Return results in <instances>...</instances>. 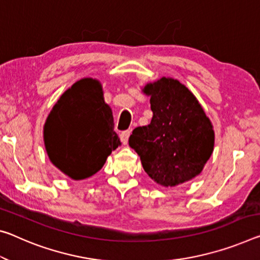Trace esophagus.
Listing matches in <instances>:
<instances>
[{
	"label": "esophagus",
	"instance_id": "1",
	"mask_svg": "<svg viewBox=\"0 0 260 260\" xmlns=\"http://www.w3.org/2000/svg\"><path fill=\"white\" fill-rule=\"evenodd\" d=\"M129 135H131V131H123V132H121L120 140H121V142L123 143V145H127V142H128Z\"/></svg>",
	"mask_w": 260,
	"mask_h": 260
}]
</instances>
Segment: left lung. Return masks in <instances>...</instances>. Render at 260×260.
<instances>
[{"label":"left lung","instance_id":"1","mask_svg":"<svg viewBox=\"0 0 260 260\" xmlns=\"http://www.w3.org/2000/svg\"><path fill=\"white\" fill-rule=\"evenodd\" d=\"M150 96L149 125L137 127L129 147L152 180L176 186L203 171L214 148V131L193 93L174 78L162 77L143 89Z\"/></svg>","mask_w":260,"mask_h":260}]
</instances>
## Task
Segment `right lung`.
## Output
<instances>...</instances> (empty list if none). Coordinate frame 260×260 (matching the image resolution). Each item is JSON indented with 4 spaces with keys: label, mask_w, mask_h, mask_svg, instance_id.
I'll return each mask as SVG.
<instances>
[{
    "label": "right lung",
    "mask_w": 260,
    "mask_h": 260,
    "mask_svg": "<svg viewBox=\"0 0 260 260\" xmlns=\"http://www.w3.org/2000/svg\"><path fill=\"white\" fill-rule=\"evenodd\" d=\"M44 140L51 162L71 178L101 170L120 140L100 82L83 78L61 96L45 123Z\"/></svg>",
    "instance_id": "right-lung-1"
}]
</instances>
